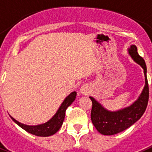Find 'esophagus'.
<instances>
[{"label": "esophagus", "instance_id": "1", "mask_svg": "<svg viewBox=\"0 0 152 152\" xmlns=\"http://www.w3.org/2000/svg\"><path fill=\"white\" fill-rule=\"evenodd\" d=\"M80 93L82 95H88L90 93V89L88 86H83L80 89Z\"/></svg>", "mask_w": 152, "mask_h": 152}]
</instances>
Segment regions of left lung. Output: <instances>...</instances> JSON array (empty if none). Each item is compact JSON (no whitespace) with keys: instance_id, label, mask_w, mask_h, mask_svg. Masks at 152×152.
I'll use <instances>...</instances> for the list:
<instances>
[{"instance_id":"1","label":"left lung","mask_w":152,"mask_h":152,"mask_svg":"<svg viewBox=\"0 0 152 152\" xmlns=\"http://www.w3.org/2000/svg\"><path fill=\"white\" fill-rule=\"evenodd\" d=\"M129 54L132 58V59L143 69L145 76V86L138 99L133 104L117 111L107 110L94 97H89L93 104L91 121L97 131L102 135L112 136L129 129L140 119L148 105L149 88L147 78L146 63L143 58L139 55L137 48L135 45H131L130 48H129Z\"/></svg>"}]
</instances>
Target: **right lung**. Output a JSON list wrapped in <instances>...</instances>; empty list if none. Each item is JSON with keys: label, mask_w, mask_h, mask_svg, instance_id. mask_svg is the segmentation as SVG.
I'll return each instance as SVG.
<instances>
[{"label": "right lung", "mask_w": 152, "mask_h": 152, "mask_svg": "<svg viewBox=\"0 0 152 152\" xmlns=\"http://www.w3.org/2000/svg\"><path fill=\"white\" fill-rule=\"evenodd\" d=\"M76 95H77V93L75 91L68 95L67 97L65 98V100L63 101L61 106L59 107V109H58L57 113L54 115V116L50 119V121H48V122H46L44 124L34 125V126L26 125V124H21L19 121L15 120L13 117H12L11 116H10L16 124H18L20 128H22L23 130H25L26 132H28L29 133L37 136H52L55 133H56L62 126L64 118H65L66 110L75 101Z\"/></svg>", "instance_id": "right-lung-1"}]
</instances>
